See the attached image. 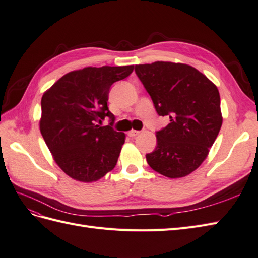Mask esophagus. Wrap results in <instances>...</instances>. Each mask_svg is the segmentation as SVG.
Here are the masks:
<instances>
[{
    "mask_svg": "<svg viewBox=\"0 0 258 258\" xmlns=\"http://www.w3.org/2000/svg\"><path fill=\"white\" fill-rule=\"evenodd\" d=\"M141 132L140 131H136V130H131V131H128L127 132V135L130 136V137H135V136H137L138 134H140Z\"/></svg>",
    "mask_w": 258,
    "mask_h": 258,
    "instance_id": "esophagus-1",
    "label": "esophagus"
}]
</instances>
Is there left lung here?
Here are the masks:
<instances>
[{"label": "left lung", "mask_w": 258, "mask_h": 258, "mask_svg": "<svg viewBox=\"0 0 258 258\" xmlns=\"http://www.w3.org/2000/svg\"><path fill=\"white\" fill-rule=\"evenodd\" d=\"M157 113L170 123L157 132L149 167L170 179L192 173L206 159L222 125L217 86L195 68L157 61L135 66Z\"/></svg>", "instance_id": "obj_1"}]
</instances>
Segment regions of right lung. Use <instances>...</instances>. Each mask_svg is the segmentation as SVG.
Masks as SVG:
<instances>
[{
	"instance_id": "right-lung-1",
	"label": "right lung",
	"mask_w": 258,
	"mask_h": 258,
	"mask_svg": "<svg viewBox=\"0 0 258 258\" xmlns=\"http://www.w3.org/2000/svg\"><path fill=\"white\" fill-rule=\"evenodd\" d=\"M134 65L84 68L62 76L41 99V135L64 173L96 182L114 169L125 134L98 125L114 115L108 108L111 85L126 78Z\"/></svg>"
}]
</instances>
